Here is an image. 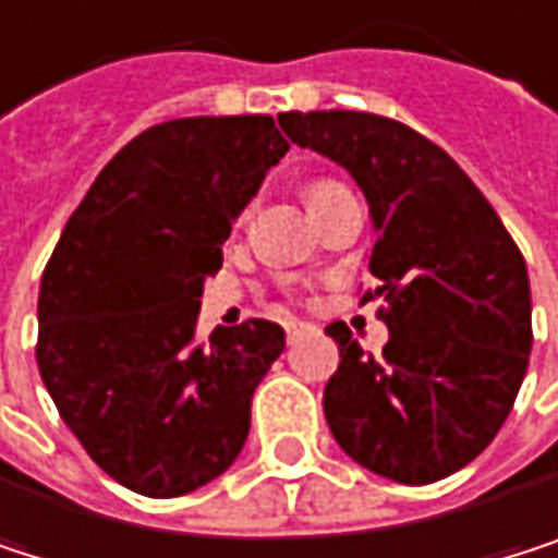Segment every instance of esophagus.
Segmentation results:
<instances>
[{"mask_svg": "<svg viewBox=\"0 0 558 558\" xmlns=\"http://www.w3.org/2000/svg\"><path fill=\"white\" fill-rule=\"evenodd\" d=\"M284 330H288V343H294V340H301L311 330V324H304V320H284Z\"/></svg>", "mask_w": 558, "mask_h": 558, "instance_id": "1", "label": "esophagus"}]
</instances>
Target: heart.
Here are the masks:
<instances>
[{
    "label": "heart",
    "instance_id": "1",
    "mask_svg": "<svg viewBox=\"0 0 558 558\" xmlns=\"http://www.w3.org/2000/svg\"><path fill=\"white\" fill-rule=\"evenodd\" d=\"M337 182H327V179H320V182H311V189H307V202H314V198H320L324 192H330Z\"/></svg>",
    "mask_w": 558,
    "mask_h": 558
}]
</instances>
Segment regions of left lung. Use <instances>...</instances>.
<instances>
[{"mask_svg":"<svg viewBox=\"0 0 558 558\" xmlns=\"http://www.w3.org/2000/svg\"><path fill=\"white\" fill-rule=\"evenodd\" d=\"M298 146L343 166L373 218L369 274L389 343L366 356L347 324L324 389L337 445L366 471L432 484L471 464L507 422L533 350L530 274L468 172L412 126L356 110L277 117Z\"/></svg>","mask_w":558,"mask_h":558,"instance_id":"left-lung-1","label":"left lung"}]
</instances>
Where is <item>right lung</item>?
I'll use <instances>...</instances> for the list:
<instances>
[{
  "label": "right lung",
  "instance_id": "obj_1",
  "mask_svg": "<svg viewBox=\"0 0 558 558\" xmlns=\"http://www.w3.org/2000/svg\"><path fill=\"white\" fill-rule=\"evenodd\" d=\"M291 143L274 117H182L133 136L68 218L38 291V373L90 461L143 497L225 474L284 353L270 320L195 340L205 277Z\"/></svg>",
  "mask_w": 558,
  "mask_h": 558
}]
</instances>
